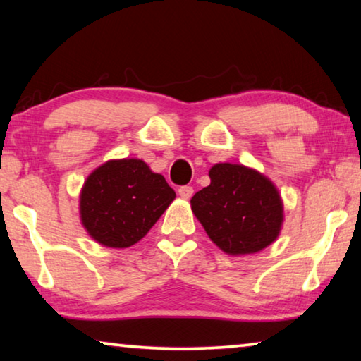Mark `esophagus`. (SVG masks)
Returning a JSON list of instances; mask_svg holds the SVG:
<instances>
[{
    "label": "esophagus",
    "instance_id": "obj_1",
    "mask_svg": "<svg viewBox=\"0 0 361 361\" xmlns=\"http://www.w3.org/2000/svg\"><path fill=\"white\" fill-rule=\"evenodd\" d=\"M177 193H179L180 198L188 200V198L193 195V188L190 185H184V187H180L179 190H177Z\"/></svg>",
    "mask_w": 361,
    "mask_h": 361
}]
</instances>
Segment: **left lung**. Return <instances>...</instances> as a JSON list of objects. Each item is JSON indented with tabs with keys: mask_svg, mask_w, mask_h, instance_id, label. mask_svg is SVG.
I'll return each instance as SVG.
<instances>
[{
	"mask_svg": "<svg viewBox=\"0 0 361 361\" xmlns=\"http://www.w3.org/2000/svg\"><path fill=\"white\" fill-rule=\"evenodd\" d=\"M208 187L190 200L193 214L212 242L232 257L269 247L281 234L284 203L273 180L243 164L218 163Z\"/></svg>",
	"mask_w": 361,
	"mask_h": 361,
	"instance_id": "8db88e82",
	"label": "left lung"
}]
</instances>
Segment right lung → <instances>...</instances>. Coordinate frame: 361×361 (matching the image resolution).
<instances>
[{"label":"right lung","instance_id":"add662e5","mask_svg":"<svg viewBox=\"0 0 361 361\" xmlns=\"http://www.w3.org/2000/svg\"><path fill=\"white\" fill-rule=\"evenodd\" d=\"M174 198L164 177L142 159H109L82 185L80 223L99 245L127 248L148 234Z\"/></svg>","mask_w":361,"mask_h":361}]
</instances>
